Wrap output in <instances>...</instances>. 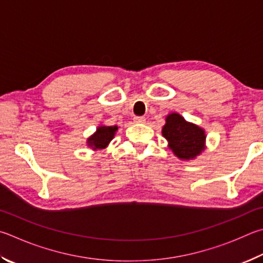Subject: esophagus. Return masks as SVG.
Wrapping results in <instances>:
<instances>
[{
  "label": "esophagus",
  "mask_w": 263,
  "mask_h": 263,
  "mask_svg": "<svg viewBox=\"0 0 263 263\" xmlns=\"http://www.w3.org/2000/svg\"><path fill=\"white\" fill-rule=\"evenodd\" d=\"M133 122H135V123H145L146 118L144 116H136L135 118H133Z\"/></svg>",
  "instance_id": "1"
}]
</instances>
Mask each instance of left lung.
<instances>
[{
	"label": "left lung",
	"mask_w": 263,
	"mask_h": 263,
	"mask_svg": "<svg viewBox=\"0 0 263 263\" xmlns=\"http://www.w3.org/2000/svg\"><path fill=\"white\" fill-rule=\"evenodd\" d=\"M162 135L168 146L180 160H192L206 148V133L203 128L186 122L177 112L169 114L162 128Z\"/></svg>",
	"instance_id": "obj_1"
}]
</instances>
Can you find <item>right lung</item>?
Wrapping results in <instances>:
<instances>
[{
    "label": "right lung",
    "mask_w": 263,
    "mask_h": 263,
    "mask_svg": "<svg viewBox=\"0 0 263 263\" xmlns=\"http://www.w3.org/2000/svg\"><path fill=\"white\" fill-rule=\"evenodd\" d=\"M117 130V126H99L97 132L93 133L87 139V146L94 151L104 149L109 145V142L114 139Z\"/></svg>",
    "instance_id": "right-lung-1"
}]
</instances>
